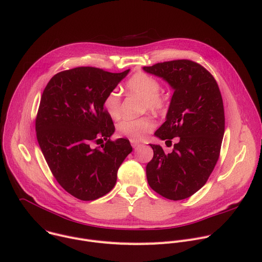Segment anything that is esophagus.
Segmentation results:
<instances>
[{
  "mask_svg": "<svg viewBox=\"0 0 262 262\" xmlns=\"http://www.w3.org/2000/svg\"><path fill=\"white\" fill-rule=\"evenodd\" d=\"M130 144H132V146L135 148V147H137V146L140 145V142H139V141H136V140H130Z\"/></svg>",
  "mask_w": 262,
  "mask_h": 262,
  "instance_id": "esophagus-1",
  "label": "esophagus"
}]
</instances>
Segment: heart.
Segmentation results:
<instances>
[{"mask_svg":"<svg viewBox=\"0 0 262 262\" xmlns=\"http://www.w3.org/2000/svg\"><path fill=\"white\" fill-rule=\"evenodd\" d=\"M160 90V82L154 76L144 72L136 73L125 83V91L130 95L143 98V107L155 113L164 112L167 107V100L159 94ZM120 105L121 98L117 91L110 92L103 100V107L113 119L120 116ZM154 127V119L149 116H143L135 119H123L117 124V132L122 137L138 141L149 134Z\"/></svg>","mask_w":262,"mask_h":262,"instance_id":"obj_1","label":"heart"}]
</instances>
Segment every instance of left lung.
Returning <instances> with one entry per match:
<instances>
[{
    "mask_svg": "<svg viewBox=\"0 0 262 262\" xmlns=\"http://www.w3.org/2000/svg\"><path fill=\"white\" fill-rule=\"evenodd\" d=\"M143 70L174 91L166 121L155 136L166 140V145L178 138L169 154L149 144L154 158L146 166L147 182L166 199L184 200L206 184L219 160L225 133L222 94L214 77L192 60L159 62Z\"/></svg>",
    "mask_w": 262,
    "mask_h": 262,
    "instance_id": "left-lung-1",
    "label": "left lung"
}]
</instances>
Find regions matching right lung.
I'll list each match as a JSON object with an SVG mask.
<instances>
[{"mask_svg":"<svg viewBox=\"0 0 262 262\" xmlns=\"http://www.w3.org/2000/svg\"><path fill=\"white\" fill-rule=\"evenodd\" d=\"M128 72L78 67L54 75L42 92L35 120L38 144L58 184L78 200L108 193L133 150L126 139L111 140L115 126L103 107L106 95ZM103 139L101 149L91 147Z\"/></svg>","mask_w":262,"mask_h":262,"instance_id":"right-lung-1","label":"right lung"}]
</instances>
